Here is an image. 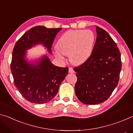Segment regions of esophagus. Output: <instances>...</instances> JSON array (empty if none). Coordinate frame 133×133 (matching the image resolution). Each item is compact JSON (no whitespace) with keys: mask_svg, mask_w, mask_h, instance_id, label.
I'll return each instance as SVG.
<instances>
[{"mask_svg":"<svg viewBox=\"0 0 133 133\" xmlns=\"http://www.w3.org/2000/svg\"><path fill=\"white\" fill-rule=\"evenodd\" d=\"M69 72L70 73H75V71H74V70L73 69L72 67H69Z\"/></svg>","mask_w":133,"mask_h":133,"instance_id":"1","label":"esophagus"}]
</instances>
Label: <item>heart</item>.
I'll return each mask as SVG.
<instances>
[{
    "label": "heart",
    "mask_w": 133,
    "mask_h": 133,
    "mask_svg": "<svg viewBox=\"0 0 133 133\" xmlns=\"http://www.w3.org/2000/svg\"><path fill=\"white\" fill-rule=\"evenodd\" d=\"M95 36L90 30H70L64 33L56 44L55 56L61 60L69 56L74 65H80L88 60L93 49Z\"/></svg>",
    "instance_id": "heart-1"
}]
</instances>
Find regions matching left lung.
<instances>
[{"label":"left lung","instance_id":"8db88e82","mask_svg":"<svg viewBox=\"0 0 133 133\" xmlns=\"http://www.w3.org/2000/svg\"><path fill=\"white\" fill-rule=\"evenodd\" d=\"M97 39L87 61L74 68L75 93L85 104H98L109 98L117 85L121 69L117 44L104 29L96 26Z\"/></svg>","mask_w":133,"mask_h":133}]
</instances>
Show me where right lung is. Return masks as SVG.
<instances>
[{"mask_svg": "<svg viewBox=\"0 0 133 133\" xmlns=\"http://www.w3.org/2000/svg\"><path fill=\"white\" fill-rule=\"evenodd\" d=\"M61 29L33 27L24 33L13 48L10 69L15 85L22 96L32 103L44 104L52 100L69 69L55 66L46 55L37 61L28 62L26 50L41 44L51 53L54 39Z\"/></svg>", "mask_w": 133, "mask_h": 133, "instance_id": "add662e5", "label": "right lung"}]
</instances>
